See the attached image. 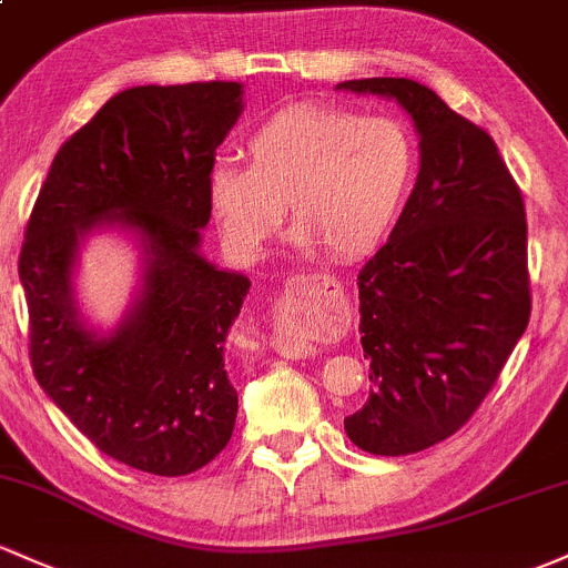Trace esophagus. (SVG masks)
<instances>
[{"label": "esophagus", "mask_w": 568, "mask_h": 568, "mask_svg": "<svg viewBox=\"0 0 568 568\" xmlns=\"http://www.w3.org/2000/svg\"><path fill=\"white\" fill-rule=\"evenodd\" d=\"M298 280H304V274H302V277H294V283H298ZM323 283L328 285V283H334V280L323 274ZM272 347L280 355H285V358H307V355L315 353V347L310 345L307 339H298V336H291V334H274L272 336Z\"/></svg>", "instance_id": "obj_1"}]
</instances>
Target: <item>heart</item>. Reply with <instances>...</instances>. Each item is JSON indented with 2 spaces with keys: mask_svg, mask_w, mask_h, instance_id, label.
I'll list each match as a JSON object with an SVG mask.
<instances>
[{
  "mask_svg": "<svg viewBox=\"0 0 568 568\" xmlns=\"http://www.w3.org/2000/svg\"><path fill=\"white\" fill-rule=\"evenodd\" d=\"M245 153L247 166L215 164L207 174L210 213L242 261L266 253L285 204L302 253H369L402 213L417 166L413 136L396 118L336 108L274 112L247 136Z\"/></svg>",
  "mask_w": 568,
  "mask_h": 568,
  "instance_id": "b5f03b06",
  "label": "heart"
}]
</instances>
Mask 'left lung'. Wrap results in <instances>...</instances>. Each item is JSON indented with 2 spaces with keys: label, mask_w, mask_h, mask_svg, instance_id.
<instances>
[{
  "label": "left lung",
  "mask_w": 568,
  "mask_h": 568,
  "mask_svg": "<svg viewBox=\"0 0 568 568\" xmlns=\"http://www.w3.org/2000/svg\"><path fill=\"white\" fill-rule=\"evenodd\" d=\"M396 99L420 170L388 242L358 272L369 398L345 432L375 456H409L475 415L528 326L526 207L488 132L407 78L345 80Z\"/></svg>",
  "instance_id": "8db88e82"
}]
</instances>
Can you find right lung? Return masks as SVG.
Here are the masks:
<instances>
[{"mask_svg": "<svg viewBox=\"0 0 568 568\" xmlns=\"http://www.w3.org/2000/svg\"><path fill=\"white\" fill-rule=\"evenodd\" d=\"M242 108V83L223 80L115 93L55 153L23 236L37 383L99 450L148 475H191L234 432L223 345L251 280L199 245L207 174ZM99 231L141 251V288L110 333L73 296L79 247Z\"/></svg>", "mask_w": 568, "mask_h": 568, "instance_id": "right-lung-1", "label": "right lung"}]
</instances>
